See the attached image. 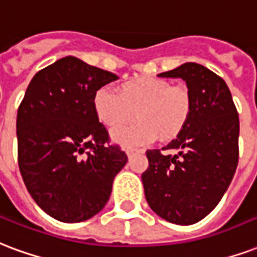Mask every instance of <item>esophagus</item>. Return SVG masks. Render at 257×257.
<instances>
[{
    "mask_svg": "<svg viewBox=\"0 0 257 257\" xmlns=\"http://www.w3.org/2000/svg\"><path fill=\"white\" fill-rule=\"evenodd\" d=\"M125 153H126V155H128V157L131 158V157H132V155H134V154L142 153V150H135V148H128V150H126Z\"/></svg>",
    "mask_w": 257,
    "mask_h": 257,
    "instance_id": "obj_1",
    "label": "esophagus"
}]
</instances>
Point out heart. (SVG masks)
<instances>
[{
	"label": "heart",
	"instance_id": "1",
	"mask_svg": "<svg viewBox=\"0 0 257 257\" xmlns=\"http://www.w3.org/2000/svg\"><path fill=\"white\" fill-rule=\"evenodd\" d=\"M118 94L107 87L92 98L95 115L107 128H117L132 118L138 122L115 129L111 139L123 147H138L162 140H172L187 126L193 110V99L187 85L161 77L144 76L122 83Z\"/></svg>",
	"mask_w": 257,
	"mask_h": 257
}]
</instances>
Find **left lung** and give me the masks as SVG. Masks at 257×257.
Returning <instances> with one entry per match:
<instances>
[{"label": "left lung", "mask_w": 257, "mask_h": 257, "mask_svg": "<svg viewBox=\"0 0 257 257\" xmlns=\"http://www.w3.org/2000/svg\"><path fill=\"white\" fill-rule=\"evenodd\" d=\"M181 77L193 99L187 126L162 150H147L142 174L148 206L176 225H193L214 210L233 180L238 163L240 119L225 80L196 62L163 72Z\"/></svg>", "instance_id": "1"}]
</instances>
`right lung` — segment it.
I'll use <instances>...</instances> for the list:
<instances>
[{
	"instance_id": "add662e5",
	"label": "right lung",
	"mask_w": 257,
	"mask_h": 257,
	"mask_svg": "<svg viewBox=\"0 0 257 257\" xmlns=\"http://www.w3.org/2000/svg\"><path fill=\"white\" fill-rule=\"evenodd\" d=\"M118 76L64 57L38 72L17 110V158L38 206L65 223L96 215L128 157L110 144L92 98Z\"/></svg>"
}]
</instances>
